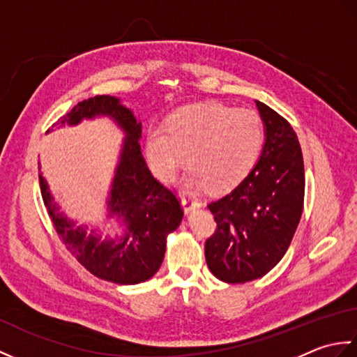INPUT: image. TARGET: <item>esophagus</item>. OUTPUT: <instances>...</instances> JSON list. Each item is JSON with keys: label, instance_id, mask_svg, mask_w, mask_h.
Listing matches in <instances>:
<instances>
[{"label": "esophagus", "instance_id": "1", "mask_svg": "<svg viewBox=\"0 0 357 357\" xmlns=\"http://www.w3.org/2000/svg\"><path fill=\"white\" fill-rule=\"evenodd\" d=\"M181 202H183V207H184L185 211H190L193 208H198V207L202 206V204L198 199L192 198V196H184V195L181 196Z\"/></svg>", "mask_w": 357, "mask_h": 357}]
</instances>
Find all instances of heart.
<instances>
[{
    "label": "heart",
    "mask_w": 357,
    "mask_h": 357,
    "mask_svg": "<svg viewBox=\"0 0 357 357\" xmlns=\"http://www.w3.org/2000/svg\"><path fill=\"white\" fill-rule=\"evenodd\" d=\"M265 142V124L253 109L222 102L188 105L151 126L146 138L147 159L156 176L172 181L185 162L193 176L213 190H229L252 172Z\"/></svg>",
    "instance_id": "1"
}]
</instances>
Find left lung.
Listing matches in <instances>:
<instances>
[{
    "label": "left lung",
    "mask_w": 357,
    "mask_h": 357,
    "mask_svg": "<svg viewBox=\"0 0 357 357\" xmlns=\"http://www.w3.org/2000/svg\"><path fill=\"white\" fill-rule=\"evenodd\" d=\"M265 124L259 161L247 176L208 208L216 229L206 241V261L229 284L261 278L282 259L304 208L302 151L290 123L256 101Z\"/></svg>",
    "instance_id": "obj_1"
}]
</instances>
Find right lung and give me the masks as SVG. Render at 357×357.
Instances as JSON below:
<instances>
[{"mask_svg":"<svg viewBox=\"0 0 357 357\" xmlns=\"http://www.w3.org/2000/svg\"><path fill=\"white\" fill-rule=\"evenodd\" d=\"M96 115L113 118L127 135L109 201L110 215L124 219V236L118 241H100L95 231L86 236L84 229H75L73 222L52 204L49 187L40 174L43 201L59 239L82 267L109 282L139 284L161 267L167 234L178 229L184 211L174 192L159 183L149 170L139 146L141 123L118 98H89L75 105L58 123L75 126L81 119Z\"/></svg>","mask_w":357,"mask_h":357,"instance_id":"1","label":"right lung"}]
</instances>
